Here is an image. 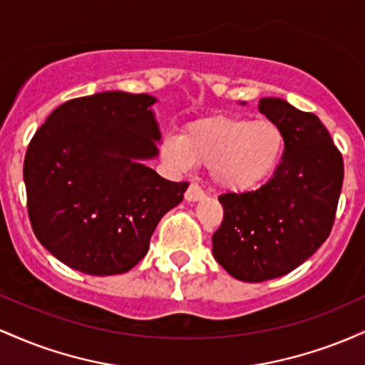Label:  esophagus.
<instances>
[{
    "label": "esophagus",
    "instance_id": "1",
    "mask_svg": "<svg viewBox=\"0 0 365 365\" xmlns=\"http://www.w3.org/2000/svg\"><path fill=\"white\" fill-rule=\"evenodd\" d=\"M204 197H206V194L197 183H190V187L185 192V200H188V202H197V200H202Z\"/></svg>",
    "mask_w": 365,
    "mask_h": 365
}]
</instances>
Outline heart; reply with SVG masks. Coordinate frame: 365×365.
I'll list each match as a JSON object with an SVG mask.
<instances>
[{
  "mask_svg": "<svg viewBox=\"0 0 365 365\" xmlns=\"http://www.w3.org/2000/svg\"><path fill=\"white\" fill-rule=\"evenodd\" d=\"M282 128L271 120L209 116L188 123L182 135L163 140V159L177 171H188L199 163L226 192H247L273 175L283 156Z\"/></svg>",
  "mask_w": 365,
  "mask_h": 365,
  "instance_id": "1",
  "label": "heart"
}]
</instances>
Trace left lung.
Segmentation results:
<instances>
[{"instance_id":"left-lung-1","label":"left lung","mask_w":365,"mask_h":365,"mask_svg":"<svg viewBox=\"0 0 365 365\" xmlns=\"http://www.w3.org/2000/svg\"><path fill=\"white\" fill-rule=\"evenodd\" d=\"M259 111L282 128V163L257 190L220 195L212 235L216 261L249 283L288 274L324 244L343 183L341 154L316 115L279 98H262Z\"/></svg>"}]
</instances>
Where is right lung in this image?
<instances>
[{"label": "right lung", "instance_id": "right-lung-1", "mask_svg": "<svg viewBox=\"0 0 365 365\" xmlns=\"http://www.w3.org/2000/svg\"><path fill=\"white\" fill-rule=\"evenodd\" d=\"M156 103L123 91L70 99L32 137L24 161L32 230L72 269L127 273L148 254L159 220L183 200L187 182L145 166L161 142Z\"/></svg>", "mask_w": 365, "mask_h": 365}]
</instances>
